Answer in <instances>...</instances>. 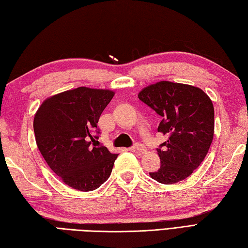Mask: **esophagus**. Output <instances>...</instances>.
<instances>
[{"instance_id": "esophagus-1", "label": "esophagus", "mask_w": 248, "mask_h": 248, "mask_svg": "<svg viewBox=\"0 0 248 248\" xmlns=\"http://www.w3.org/2000/svg\"><path fill=\"white\" fill-rule=\"evenodd\" d=\"M135 151H137V152H139V153H141V154H144L145 152H146V149H145V146L144 145H142L141 143H136L135 145H134V148H133Z\"/></svg>"}]
</instances>
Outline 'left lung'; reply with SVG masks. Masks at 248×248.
Instances as JSON below:
<instances>
[{"label":"left lung","mask_w":248,"mask_h":248,"mask_svg":"<svg viewBox=\"0 0 248 248\" xmlns=\"http://www.w3.org/2000/svg\"><path fill=\"white\" fill-rule=\"evenodd\" d=\"M138 97L161 117L157 131L168 136L157 153L160 168L150 176L161 184L183 181L199 167L214 136V107L208 94L189 84L159 81Z\"/></svg>","instance_id":"obj_1"}]
</instances>
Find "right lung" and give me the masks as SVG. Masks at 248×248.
<instances>
[{
  "label": "right lung",
  "mask_w": 248,
  "mask_h": 248,
  "mask_svg": "<svg viewBox=\"0 0 248 248\" xmlns=\"http://www.w3.org/2000/svg\"><path fill=\"white\" fill-rule=\"evenodd\" d=\"M113 95L110 90L80 87L47 98L35 113L37 148L69 187L94 190L111 174L119 154L96 143L99 117Z\"/></svg>",
  "instance_id": "add662e5"
}]
</instances>
